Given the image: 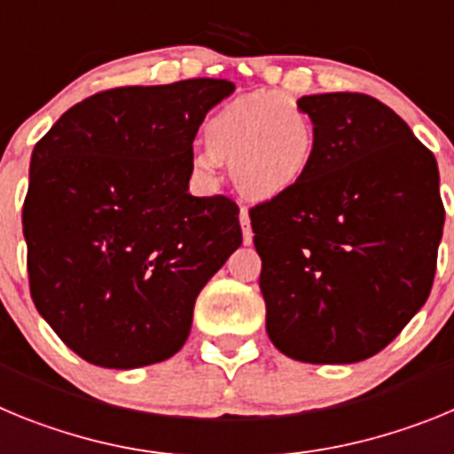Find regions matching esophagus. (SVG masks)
I'll list each match as a JSON object with an SVG mask.
<instances>
[{
  "instance_id": "34e87169",
  "label": "esophagus",
  "mask_w": 454,
  "mask_h": 454,
  "mask_svg": "<svg viewBox=\"0 0 454 454\" xmlns=\"http://www.w3.org/2000/svg\"><path fill=\"white\" fill-rule=\"evenodd\" d=\"M240 230H243V243H246V246H250L252 243V227H250V215H247V211L246 208H243V211H240Z\"/></svg>"
}]
</instances>
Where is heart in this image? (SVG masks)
I'll use <instances>...</instances> for the list:
<instances>
[{
	"label": "heart",
	"instance_id": "1",
	"mask_svg": "<svg viewBox=\"0 0 454 454\" xmlns=\"http://www.w3.org/2000/svg\"><path fill=\"white\" fill-rule=\"evenodd\" d=\"M207 150L195 170L211 175L230 163L236 191L252 202L288 195L304 182L316 159L314 122L279 92H252L223 104L204 122Z\"/></svg>",
	"mask_w": 454,
	"mask_h": 454
}]
</instances>
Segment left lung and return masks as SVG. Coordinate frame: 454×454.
Returning a JSON list of instances; mask_svg holds the SVG:
<instances>
[{
  "label": "left lung",
  "instance_id": "8db88e82",
  "mask_svg": "<svg viewBox=\"0 0 454 454\" xmlns=\"http://www.w3.org/2000/svg\"><path fill=\"white\" fill-rule=\"evenodd\" d=\"M298 106L314 122V166L295 191L250 208L266 332L298 362H364L430 295L446 218L439 168L371 95H304Z\"/></svg>",
  "mask_w": 454,
  "mask_h": 454
}]
</instances>
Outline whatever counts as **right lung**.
Segmentation results:
<instances>
[{
	"label": "right lung",
	"mask_w": 454,
	"mask_h": 454,
	"mask_svg": "<svg viewBox=\"0 0 454 454\" xmlns=\"http://www.w3.org/2000/svg\"><path fill=\"white\" fill-rule=\"evenodd\" d=\"M234 88H111L35 143L22 208L31 298L86 362L127 371L170 359L204 284L243 243L230 198L188 192L195 134Z\"/></svg>",
	"instance_id": "right-lung-1"
}]
</instances>
